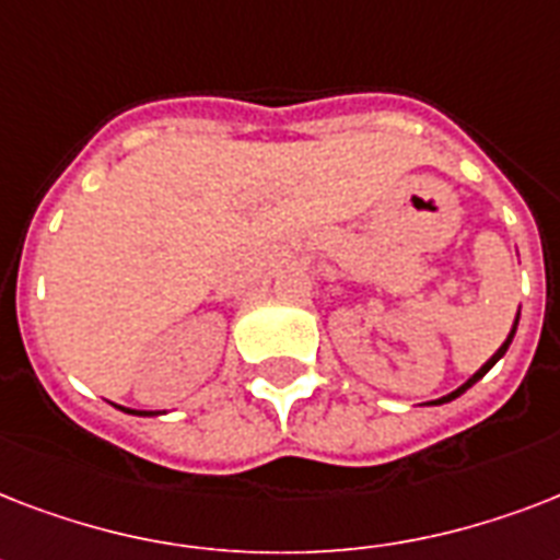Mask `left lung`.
I'll use <instances>...</instances> for the list:
<instances>
[{
  "instance_id": "obj_1",
  "label": "left lung",
  "mask_w": 560,
  "mask_h": 560,
  "mask_svg": "<svg viewBox=\"0 0 560 560\" xmlns=\"http://www.w3.org/2000/svg\"><path fill=\"white\" fill-rule=\"evenodd\" d=\"M517 319H521V314H517ZM517 319H514V325H512V334H509V337H505V342H503V346H500V349H497V351H494V358H491V360H488V363H486V366H482V369H479V372H477V374H474V377H468V381H465V383H462V386H459V389H453V392H451V395H444V398H439V400H433V404H447V400H453V398H459V395H462V392H468V389H470V386H474V383H477V381H479V377H486V372H488V369H491V366H494V363H497V360H500V358H503V354H505V351H509V346H512V340H514V331H517Z\"/></svg>"
}]
</instances>
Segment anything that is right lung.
Listing matches in <instances>:
<instances>
[{
  "label": "right lung",
  "mask_w": 560,
  "mask_h": 560,
  "mask_svg": "<svg viewBox=\"0 0 560 560\" xmlns=\"http://www.w3.org/2000/svg\"><path fill=\"white\" fill-rule=\"evenodd\" d=\"M125 412H133V416H156V412H144V409H125Z\"/></svg>",
  "instance_id": "obj_1"
}]
</instances>
